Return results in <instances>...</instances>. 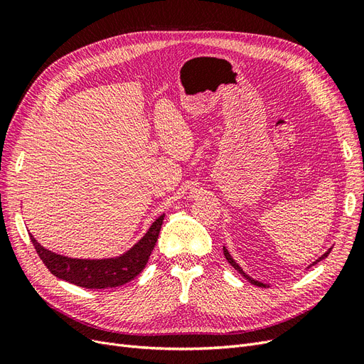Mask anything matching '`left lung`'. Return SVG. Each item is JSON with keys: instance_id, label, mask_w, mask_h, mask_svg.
Here are the masks:
<instances>
[{"instance_id": "1", "label": "left lung", "mask_w": 364, "mask_h": 364, "mask_svg": "<svg viewBox=\"0 0 364 364\" xmlns=\"http://www.w3.org/2000/svg\"><path fill=\"white\" fill-rule=\"evenodd\" d=\"M329 252H331V249H328V250H326V252L323 253V255H322L321 258H317V259H316V261H314L313 264H310V266H308V269H310V267H313V266H314V264H317L318 261H322V259H325V258H326V257L329 255ZM223 253H225V258L228 259V262L230 264V266H232V267H234V269H235L237 272H240L241 274H243V277H245V278H246V279H247V281H249L250 284H253V285H257V287H269V284H264V282H261V281H257V279H253V278H250V277H249V274H247V273H246V272H245L243 269H241V267L238 266V262H237V261H235V259H234L232 257H230V253L228 252V249H226V247H223Z\"/></svg>"}]
</instances>
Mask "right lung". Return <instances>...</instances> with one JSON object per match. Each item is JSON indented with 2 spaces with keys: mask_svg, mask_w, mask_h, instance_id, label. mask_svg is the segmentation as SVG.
<instances>
[{
  "mask_svg": "<svg viewBox=\"0 0 364 364\" xmlns=\"http://www.w3.org/2000/svg\"><path fill=\"white\" fill-rule=\"evenodd\" d=\"M164 217L165 214L159 215L147 232L129 250L111 258L91 259L59 255L38 243L31 234L28 235L39 258L54 277L85 289H112L136 278L146 267L150 253L158 241Z\"/></svg>",
  "mask_w": 364,
  "mask_h": 364,
  "instance_id": "obj_1",
  "label": "right lung"
}]
</instances>
